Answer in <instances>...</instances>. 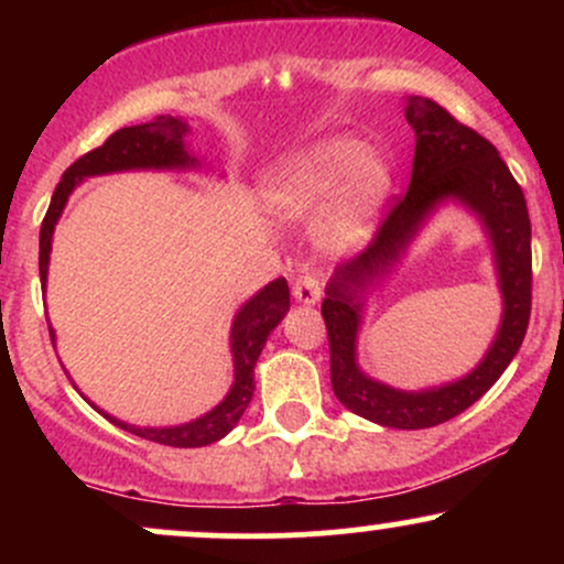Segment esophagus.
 Here are the masks:
<instances>
[{
	"mask_svg": "<svg viewBox=\"0 0 564 564\" xmlns=\"http://www.w3.org/2000/svg\"><path fill=\"white\" fill-rule=\"evenodd\" d=\"M291 291H294V300L296 302H304V304H315L321 300L323 294V283L321 278L315 273H304L294 281V286H291Z\"/></svg>",
	"mask_w": 564,
	"mask_h": 564,
	"instance_id": "esophagus-1",
	"label": "esophagus"
}]
</instances>
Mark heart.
Returning a JSON list of instances; mask_svg holds the SVG:
<instances>
[{
	"mask_svg": "<svg viewBox=\"0 0 564 564\" xmlns=\"http://www.w3.org/2000/svg\"><path fill=\"white\" fill-rule=\"evenodd\" d=\"M364 142L332 138L296 153L270 180V200L289 217H315L339 196L323 225L328 249H352L371 230V217L387 187V170L366 159Z\"/></svg>",
	"mask_w": 564,
	"mask_h": 564,
	"instance_id": "1",
	"label": "heart"
}]
</instances>
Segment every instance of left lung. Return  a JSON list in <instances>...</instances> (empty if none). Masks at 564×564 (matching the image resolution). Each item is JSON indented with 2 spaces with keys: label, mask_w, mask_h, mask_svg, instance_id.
Masks as SVG:
<instances>
[{
  "label": "left lung",
  "mask_w": 564,
  "mask_h": 564,
  "mask_svg": "<svg viewBox=\"0 0 564 564\" xmlns=\"http://www.w3.org/2000/svg\"><path fill=\"white\" fill-rule=\"evenodd\" d=\"M405 119L416 132L411 185L392 196L366 249L336 268L321 304L332 352V387L339 403L390 430L437 426L480 400L525 339L533 302V254L525 193L498 156L496 145L462 124L430 97H411ZM456 195L484 217L497 249L505 291V321L495 347L469 378L426 393H400L364 378L354 366L359 296L397 259L434 200Z\"/></svg>",
  "instance_id": "8db88e82"
}]
</instances>
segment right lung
Listing matches in <instances>:
<instances>
[{"instance_id":"right-lung-1","label":"right lung","mask_w":564,"mask_h":564,"mask_svg":"<svg viewBox=\"0 0 564 564\" xmlns=\"http://www.w3.org/2000/svg\"><path fill=\"white\" fill-rule=\"evenodd\" d=\"M187 132L185 121L174 119V116H156L148 124L138 127H124L119 132H113L111 138L102 142L95 151L84 153L82 159H76L74 164L63 172V180L57 183L53 200H50L47 215L42 219V230H39V275L42 283L47 281V262H50V249H53V230L57 217H61L63 206L74 191L76 183L89 174H106V172H119V170H161V166H191L193 159L187 156L183 148V138ZM289 310V283L286 278H275L273 283H268L254 300H249L241 307V313L236 315L232 323V360H236V381H232V390L228 398L219 403L215 411H209L206 416L196 419V422L183 424V426H164V430H148V426H132L119 422V419L102 416L108 422H113L121 430L132 432L142 440H151L159 445H172V448H200V445L217 443L219 437H225L232 426L238 424V419L243 416L246 405L251 403V394H254V366L260 358L264 341L273 328L281 323L283 315ZM53 336V328H50Z\"/></svg>"}]
</instances>
